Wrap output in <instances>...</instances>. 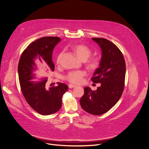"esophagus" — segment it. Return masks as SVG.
Masks as SVG:
<instances>
[{
    "mask_svg": "<svg viewBox=\"0 0 149 149\" xmlns=\"http://www.w3.org/2000/svg\"><path fill=\"white\" fill-rule=\"evenodd\" d=\"M76 86H77L74 85V84H69V86H68V87H69L70 88H72L76 87Z\"/></svg>",
    "mask_w": 149,
    "mask_h": 149,
    "instance_id": "obj_1",
    "label": "esophagus"
}]
</instances>
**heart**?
Masks as SVG:
<instances>
[{
  "instance_id": "obj_1",
  "label": "heart",
  "mask_w": 149,
  "mask_h": 149,
  "mask_svg": "<svg viewBox=\"0 0 149 149\" xmlns=\"http://www.w3.org/2000/svg\"><path fill=\"white\" fill-rule=\"evenodd\" d=\"M72 50L77 56L78 59L83 61H86V65L87 69L90 71H94L99 68L100 64V59L98 57H93L87 59L91 55V50L86 45L83 44L75 45L72 47ZM62 53H60L57 58V63H60ZM86 75V73L84 71H71L68 74L65 78L69 82L73 84H80L81 83L84 77Z\"/></svg>"
}]
</instances>
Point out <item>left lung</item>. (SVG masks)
Returning a JSON list of instances; mask_svg holds the SVG:
<instances>
[{
	"label": "left lung",
	"mask_w": 149,
	"mask_h": 149,
	"mask_svg": "<svg viewBox=\"0 0 149 149\" xmlns=\"http://www.w3.org/2000/svg\"><path fill=\"white\" fill-rule=\"evenodd\" d=\"M92 39L100 47L102 55L100 66L91 79L101 86L95 91L86 87L79 102L87 112L100 115L109 111L123 94L126 65L123 53L115 44L104 38Z\"/></svg>",
	"instance_id": "8db88e82"
}]
</instances>
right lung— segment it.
Listing matches in <instances>:
<instances>
[{"instance_id":"right-lung-1","label":"right lung","mask_w":149,"mask_h":149,"mask_svg":"<svg viewBox=\"0 0 149 149\" xmlns=\"http://www.w3.org/2000/svg\"><path fill=\"white\" fill-rule=\"evenodd\" d=\"M58 37H45L31 43L22 52L18 63L19 81L23 96L29 104L37 113L49 115L57 112L62 106V98L68 90L67 85L58 83V86L48 87L47 79L38 82L31 81L37 70L35 61H45L52 71L55 70L52 52L61 41Z\"/></svg>"}]
</instances>
